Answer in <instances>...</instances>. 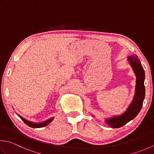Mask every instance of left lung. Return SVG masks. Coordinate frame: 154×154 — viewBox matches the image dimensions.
<instances>
[{"mask_svg":"<svg viewBox=\"0 0 154 154\" xmlns=\"http://www.w3.org/2000/svg\"><path fill=\"white\" fill-rule=\"evenodd\" d=\"M128 60L136 76L135 95L133 100L125 112L120 116H115L109 119H105L107 124L112 128H121L131 120L134 119L142 107L143 102L145 98V72L140 59L137 55H131L128 57Z\"/></svg>","mask_w":154,"mask_h":154,"instance_id":"1","label":"left lung"}]
</instances>
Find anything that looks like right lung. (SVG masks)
Listing matches in <instances>:
<instances>
[{
	"instance_id": "obj_1",
	"label": "right lung",
	"mask_w": 154,
	"mask_h": 154,
	"mask_svg": "<svg viewBox=\"0 0 154 154\" xmlns=\"http://www.w3.org/2000/svg\"><path fill=\"white\" fill-rule=\"evenodd\" d=\"M17 115H18V114H17ZM18 116H19L20 118H21V119H22L23 121L25 122L27 125H29V127L33 128H39L45 127V126L47 125L48 124H49V123H50L51 122H52L53 119H54V117H51V118L47 119V120H46V121H45L43 122H41V123H33V122H29V121H28V120H26L25 119L23 118L22 117L19 116V115H18Z\"/></svg>"
}]
</instances>
